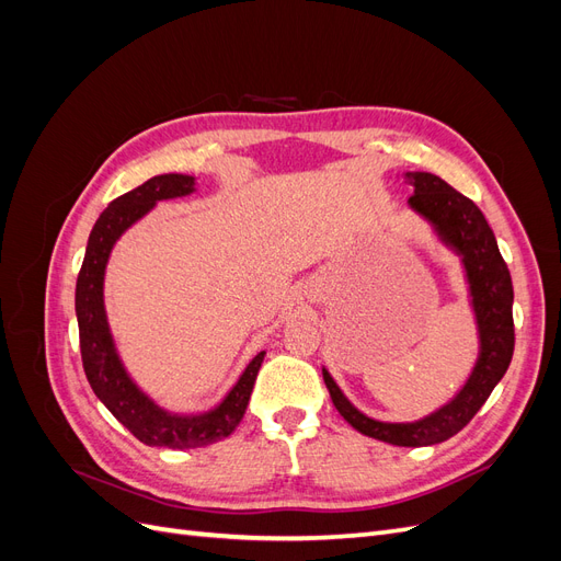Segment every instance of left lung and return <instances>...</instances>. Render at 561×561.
I'll list each match as a JSON object with an SVG mask.
<instances>
[{"mask_svg":"<svg viewBox=\"0 0 561 561\" xmlns=\"http://www.w3.org/2000/svg\"><path fill=\"white\" fill-rule=\"evenodd\" d=\"M404 180L414 186L410 206L428 219L439 239L461 254L474 318H478L480 358L474 363L470 379L451 402L414 423L369 419L346 400L328 369H322V379L339 414L358 433L398 447H428L445 443L466 428L511 365L515 351L513 280L499 252L494 231L468 196L458 194L454 186L433 173H407Z\"/></svg>","mask_w":561,"mask_h":561,"instance_id":"1","label":"left lung"}]
</instances>
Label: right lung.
Here are the masks:
<instances>
[{
  "label": "right lung",
  "mask_w": 561,
  "mask_h": 561,
  "mask_svg": "<svg viewBox=\"0 0 561 561\" xmlns=\"http://www.w3.org/2000/svg\"><path fill=\"white\" fill-rule=\"evenodd\" d=\"M192 192L194 178L168 173L151 178L145 184L135 186L133 192L114 198L103 215L98 217L89 236L87 257H83L77 278L75 307L83 371H87L93 393L103 400L114 419L124 423L140 443L149 447L194 449L229 437L245 414L254 379H257L264 360V351L254 355L222 404H217L213 412L194 416H180L161 410L130 381L122 360H118L103 301V280L110 252L118 236L154 208L157 201L178 198Z\"/></svg>",
  "instance_id": "add662e5"
}]
</instances>
